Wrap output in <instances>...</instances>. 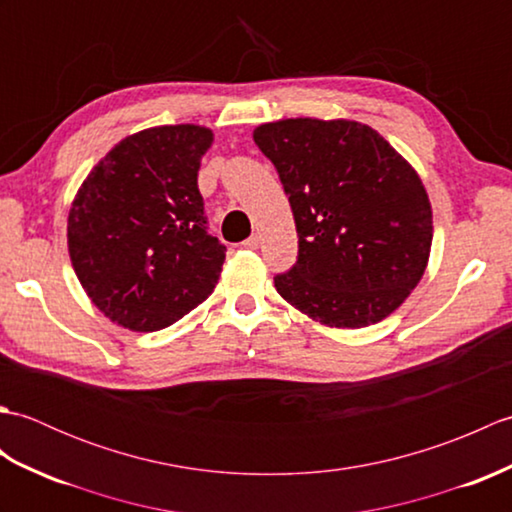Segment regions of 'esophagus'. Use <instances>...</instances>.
<instances>
[{"mask_svg": "<svg viewBox=\"0 0 512 512\" xmlns=\"http://www.w3.org/2000/svg\"><path fill=\"white\" fill-rule=\"evenodd\" d=\"M242 246H244V248H248V250H257V248H259V237H257V235L248 237L246 242H242Z\"/></svg>", "mask_w": 512, "mask_h": 512, "instance_id": "34e87169", "label": "esophagus"}]
</instances>
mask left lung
Listing matches in <instances>:
<instances>
[{
	"label": "left lung",
	"mask_w": 512,
	"mask_h": 512,
	"mask_svg": "<svg viewBox=\"0 0 512 512\" xmlns=\"http://www.w3.org/2000/svg\"><path fill=\"white\" fill-rule=\"evenodd\" d=\"M253 140L279 173L299 235L297 264L275 277L279 295L330 328L389 317L431 253V202L416 169L347 118H284Z\"/></svg>",
	"instance_id": "1"
}]
</instances>
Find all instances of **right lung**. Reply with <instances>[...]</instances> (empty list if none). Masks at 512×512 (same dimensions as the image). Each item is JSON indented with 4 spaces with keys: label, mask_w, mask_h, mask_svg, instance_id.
Masks as SVG:
<instances>
[{
    "label": "right lung",
    "mask_w": 512,
    "mask_h": 512,
    "mask_svg": "<svg viewBox=\"0 0 512 512\" xmlns=\"http://www.w3.org/2000/svg\"><path fill=\"white\" fill-rule=\"evenodd\" d=\"M202 125H160L107 151L74 195L68 250L83 290L107 319L156 332L209 299L226 246L206 233Z\"/></svg>",
    "instance_id": "right-lung-1"
}]
</instances>
